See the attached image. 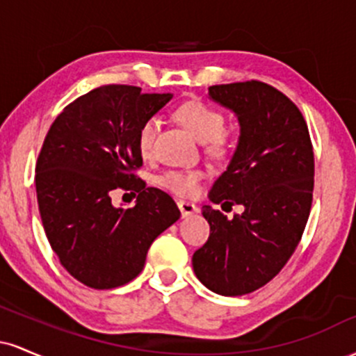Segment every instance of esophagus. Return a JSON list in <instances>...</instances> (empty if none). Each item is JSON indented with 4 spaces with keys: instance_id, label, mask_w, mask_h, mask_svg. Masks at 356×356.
Instances as JSON below:
<instances>
[{
    "instance_id": "esophagus-1",
    "label": "esophagus",
    "mask_w": 356,
    "mask_h": 356,
    "mask_svg": "<svg viewBox=\"0 0 356 356\" xmlns=\"http://www.w3.org/2000/svg\"><path fill=\"white\" fill-rule=\"evenodd\" d=\"M177 206H179V209H181L182 218H187V216H192V214H195V212H199V207L192 202L179 201Z\"/></svg>"
}]
</instances>
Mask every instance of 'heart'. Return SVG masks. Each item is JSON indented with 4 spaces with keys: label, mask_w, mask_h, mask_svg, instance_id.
Returning a JSON list of instances; mask_svg holds the SVG:
<instances>
[{
    "label": "heart",
    "mask_w": 356,
    "mask_h": 356,
    "mask_svg": "<svg viewBox=\"0 0 356 356\" xmlns=\"http://www.w3.org/2000/svg\"><path fill=\"white\" fill-rule=\"evenodd\" d=\"M175 115L192 136L197 138L199 142H204L206 152L212 157H224V155L231 152V136L229 132L224 130L226 118L219 110L204 104V102H187V104L177 108ZM159 125H161L159 118L150 117L138 129L137 147L144 157L152 154ZM201 181V170H167L165 174L161 175L159 184L164 189L174 192V194L182 195V197H191V195H195L199 192Z\"/></svg>",
    "instance_id": "heart-1"
}]
</instances>
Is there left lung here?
Listing matches in <instances>:
<instances>
[{
    "mask_svg": "<svg viewBox=\"0 0 356 356\" xmlns=\"http://www.w3.org/2000/svg\"><path fill=\"white\" fill-rule=\"evenodd\" d=\"M209 97L238 117L241 134L209 199L244 207L229 219L211 206L207 243L192 256L201 283L222 296L256 291L275 277L300 243L313 201L314 155L308 125L284 93L263 81L212 85Z\"/></svg>",
    "mask_w": 356,
    "mask_h": 356,
    "instance_id": "obj_1",
    "label": "left lung"
}]
</instances>
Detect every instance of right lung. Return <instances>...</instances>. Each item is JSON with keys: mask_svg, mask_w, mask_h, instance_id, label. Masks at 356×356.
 Here are the masks:
<instances>
[{"mask_svg": "<svg viewBox=\"0 0 356 356\" xmlns=\"http://www.w3.org/2000/svg\"><path fill=\"white\" fill-rule=\"evenodd\" d=\"M170 99L104 85L67 105L44 137L35 175L40 216L61 266L88 288L132 281L154 239L181 218L169 194L136 175L138 129ZM115 188L137 191L136 206L113 207Z\"/></svg>", "mask_w": 356, "mask_h": 356, "instance_id": "1", "label": "right lung"}]
</instances>
